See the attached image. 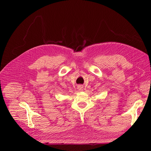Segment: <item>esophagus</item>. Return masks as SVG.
Listing matches in <instances>:
<instances>
[{"label": "esophagus", "mask_w": 151, "mask_h": 151, "mask_svg": "<svg viewBox=\"0 0 151 151\" xmlns=\"http://www.w3.org/2000/svg\"><path fill=\"white\" fill-rule=\"evenodd\" d=\"M83 86H81V85L78 86V89H79V91H82V90H83Z\"/></svg>", "instance_id": "esophagus-1"}]
</instances>
